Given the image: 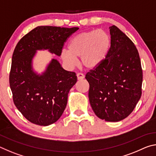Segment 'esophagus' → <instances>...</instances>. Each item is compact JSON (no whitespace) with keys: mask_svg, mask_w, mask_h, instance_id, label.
Returning <instances> with one entry per match:
<instances>
[{"mask_svg":"<svg viewBox=\"0 0 156 156\" xmlns=\"http://www.w3.org/2000/svg\"><path fill=\"white\" fill-rule=\"evenodd\" d=\"M76 76H77L78 80H82V79H83L84 78V74H83V73H78Z\"/></svg>","mask_w":156,"mask_h":156,"instance_id":"34e87169","label":"esophagus"}]
</instances>
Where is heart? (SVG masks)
I'll return each mask as SVG.
<instances>
[{"label":"heart","instance_id":"heart-1","mask_svg":"<svg viewBox=\"0 0 156 156\" xmlns=\"http://www.w3.org/2000/svg\"><path fill=\"white\" fill-rule=\"evenodd\" d=\"M110 45V36L105 31H83L71 39L69 50H63L61 56L63 61L70 67L75 66L77 58H80V65L87 69H92L106 58Z\"/></svg>","mask_w":156,"mask_h":156}]
</instances>
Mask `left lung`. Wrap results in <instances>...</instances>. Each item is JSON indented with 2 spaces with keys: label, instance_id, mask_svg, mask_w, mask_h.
<instances>
[{
  "label": "left lung",
  "instance_id": "obj_1",
  "mask_svg": "<svg viewBox=\"0 0 156 156\" xmlns=\"http://www.w3.org/2000/svg\"><path fill=\"white\" fill-rule=\"evenodd\" d=\"M106 58L87 73L89 99L98 117L118 122L131 114L142 95V69L135 44L116 26L109 27Z\"/></svg>",
  "mask_w": 156,
  "mask_h": 156
}]
</instances>
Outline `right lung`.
Returning a JSON list of instances; mask_svg holds the SVG:
<instances>
[{"instance_id":"add662e5","label":"right lung","mask_w":156,"mask_h":156,"mask_svg":"<svg viewBox=\"0 0 156 156\" xmlns=\"http://www.w3.org/2000/svg\"><path fill=\"white\" fill-rule=\"evenodd\" d=\"M78 27L38 26L18 42L13 53L9 85L17 109L30 122L41 126L56 122L67 106L68 94L77 82L76 73L53 59L43 75H36L31 60L38 49L60 56L65 43Z\"/></svg>"}]
</instances>
